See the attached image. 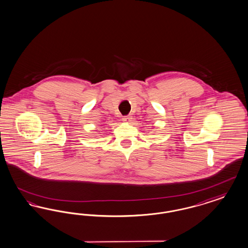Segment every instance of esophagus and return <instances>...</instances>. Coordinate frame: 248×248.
I'll return each mask as SVG.
<instances>
[{
    "label": "esophagus",
    "mask_w": 248,
    "mask_h": 248,
    "mask_svg": "<svg viewBox=\"0 0 248 248\" xmlns=\"http://www.w3.org/2000/svg\"><path fill=\"white\" fill-rule=\"evenodd\" d=\"M131 119H132V118H131V116L127 115V116H124L122 120H123L124 122H129V121H131Z\"/></svg>",
    "instance_id": "obj_1"
}]
</instances>
